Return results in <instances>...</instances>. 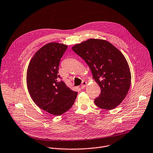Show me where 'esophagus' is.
Segmentation results:
<instances>
[{"mask_svg": "<svg viewBox=\"0 0 153 153\" xmlns=\"http://www.w3.org/2000/svg\"><path fill=\"white\" fill-rule=\"evenodd\" d=\"M86 84H87V82H85V81H83V82H82V85L80 86V88H81L82 89H84V88H85V86H86Z\"/></svg>", "mask_w": 153, "mask_h": 153, "instance_id": "obj_1", "label": "esophagus"}]
</instances>
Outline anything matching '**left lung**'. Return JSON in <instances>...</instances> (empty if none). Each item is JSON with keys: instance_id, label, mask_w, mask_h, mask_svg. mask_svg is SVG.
I'll return each instance as SVG.
<instances>
[{"instance_id": "8db88e82", "label": "left lung", "mask_w": 153, "mask_h": 153, "mask_svg": "<svg viewBox=\"0 0 153 153\" xmlns=\"http://www.w3.org/2000/svg\"><path fill=\"white\" fill-rule=\"evenodd\" d=\"M72 49L89 65L101 88L95 105L104 110L118 106L125 98L131 82L130 68L122 53L110 42L96 39L77 44Z\"/></svg>"}]
</instances>
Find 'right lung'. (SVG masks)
<instances>
[{
    "mask_svg": "<svg viewBox=\"0 0 153 153\" xmlns=\"http://www.w3.org/2000/svg\"><path fill=\"white\" fill-rule=\"evenodd\" d=\"M68 46L49 43L32 57L27 69V84L35 104L48 113L60 116L70 110L77 92L67 87L58 75L61 58Z\"/></svg>",
    "mask_w": 153,
    "mask_h": 153,
    "instance_id": "obj_1",
    "label": "right lung"
}]
</instances>
